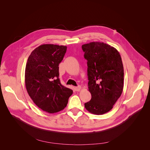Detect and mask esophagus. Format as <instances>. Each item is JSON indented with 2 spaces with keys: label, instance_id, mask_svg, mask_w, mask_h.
Instances as JSON below:
<instances>
[{
  "label": "esophagus",
  "instance_id": "1",
  "mask_svg": "<svg viewBox=\"0 0 150 150\" xmlns=\"http://www.w3.org/2000/svg\"><path fill=\"white\" fill-rule=\"evenodd\" d=\"M81 89V87L80 86H78L75 87V91L76 92H79Z\"/></svg>",
  "mask_w": 150,
  "mask_h": 150
}]
</instances>
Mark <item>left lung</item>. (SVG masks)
<instances>
[{"label": "left lung", "mask_w": 150, "mask_h": 150, "mask_svg": "<svg viewBox=\"0 0 150 150\" xmlns=\"http://www.w3.org/2000/svg\"><path fill=\"white\" fill-rule=\"evenodd\" d=\"M87 61L88 91L92 98L84 104L87 111L103 115L112 109L124 87V67L115 47L103 42L82 45Z\"/></svg>", "instance_id": "8db88e82"}]
</instances>
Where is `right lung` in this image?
I'll return each instance as SVG.
<instances>
[{
  "mask_svg": "<svg viewBox=\"0 0 150 150\" xmlns=\"http://www.w3.org/2000/svg\"><path fill=\"white\" fill-rule=\"evenodd\" d=\"M66 50V46L42 45L31 53L26 63L25 82L28 95L38 107L49 113L63 110L73 93L58 78V66Z\"/></svg>",
  "mask_w": 150,
  "mask_h": 150,
  "instance_id": "1",
  "label": "right lung"
}]
</instances>
